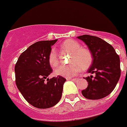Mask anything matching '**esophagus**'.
<instances>
[{
    "instance_id": "esophagus-1",
    "label": "esophagus",
    "mask_w": 127,
    "mask_h": 127,
    "mask_svg": "<svg viewBox=\"0 0 127 127\" xmlns=\"http://www.w3.org/2000/svg\"><path fill=\"white\" fill-rule=\"evenodd\" d=\"M67 80H72V81H76V80H77V78H67Z\"/></svg>"
}]
</instances>
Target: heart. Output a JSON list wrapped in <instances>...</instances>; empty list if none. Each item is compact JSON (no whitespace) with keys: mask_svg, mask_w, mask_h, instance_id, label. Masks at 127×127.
Wrapping results in <instances>:
<instances>
[{"mask_svg":"<svg viewBox=\"0 0 127 127\" xmlns=\"http://www.w3.org/2000/svg\"><path fill=\"white\" fill-rule=\"evenodd\" d=\"M61 49H66L72 52L70 59L71 64L58 67L55 70V74L64 78H70L76 76L81 70H87L93 63V55L87 48L81 47V44L72 39L65 40L61 45ZM48 62L52 68H56L59 64L57 54L52 49L48 56Z\"/></svg>","mask_w":127,"mask_h":127,"instance_id":"1","label":"heart"}]
</instances>
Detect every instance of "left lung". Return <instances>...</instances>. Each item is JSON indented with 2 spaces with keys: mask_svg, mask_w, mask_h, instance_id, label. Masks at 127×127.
Segmentation results:
<instances>
[{
  "mask_svg": "<svg viewBox=\"0 0 127 127\" xmlns=\"http://www.w3.org/2000/svg\"><path fill=\"white\" fill-rule=\"evenodd\" d=\"M78 38L85 42L93 55V63L87 72L95 76L83 78L88 86L81 93L87 99L98 100L113 91L121 76L120 59L110 44L98 37L84 34Z\"/></svg>",
  "mask_w": 127,
  "mask_h": 127,
  "instance_id": "left-lung-1",
  "label": "left lung"
}]
</instances>
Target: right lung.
<instances>
[{
    "label": "right lung",
    "mask_w": 127,
    "mask_h": 127,
    "mask_svg": "<svg viewBox=\"0 0 127 127\" xmlns=\"http://www.w3.org/2000/svg\"><path fill=\"white\" fill-rule=\"evenodd\" d=\"M57 40L37 42L23 51L15 65V83L24 98L34 107L46 109L60 100L66 79L61 76L51 79L48 62L51 46Z\"/></svg>",
    "instance_id": "add662e5"
}]
</instances>
